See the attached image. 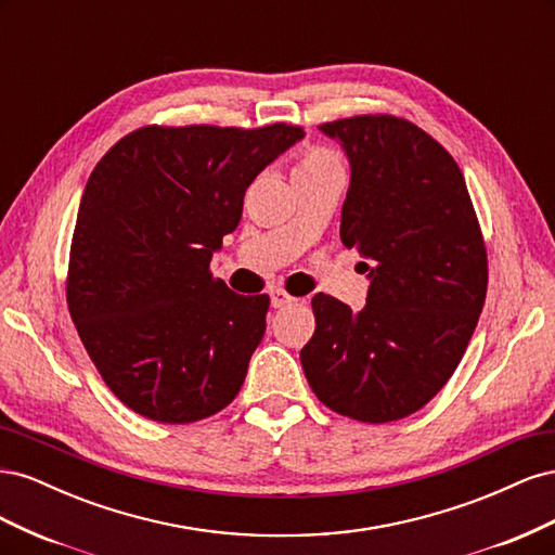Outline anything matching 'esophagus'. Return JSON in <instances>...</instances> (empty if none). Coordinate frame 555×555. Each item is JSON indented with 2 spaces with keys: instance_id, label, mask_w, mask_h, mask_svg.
<instances>
[{
  "instance_id": "34e87169",
  "label": "esophagus",
  "mask_w": 555,
  "mask_h": 555,
  "mask_svg": "<svg viewBox=\"0 0 555 555\" xmlns=\"http://www.w3.org/2000/svg\"><path fill=\"white\" fill-rule=\"evenodd\" d=\"M292 304H296V298L289 296L284 289H273V292H271V306H273V308H287V306H292Z\"/></svg>"
}]
</instances>
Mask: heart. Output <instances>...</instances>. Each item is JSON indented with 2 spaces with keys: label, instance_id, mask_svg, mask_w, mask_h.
I'll return each mask as SVG.
<instances>
[{
  "label": "heart",
  "instance_id": "1",
  "mask_svg": "<svg viewBox=\"0 0 555 555\" xmlns=\"http://www.w3.org/2000/svg\"><path fill=\"white\" fill-rule=\"evenodd\" d=\"M324 164H335V157L326 153V150H314V153H310L298 166H324Z\"/></svg>",
  "mask_w": 555,
  "mask_h": 555
}]
</instances>
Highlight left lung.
<instances>
[{"label":"left lung","mask_w":555,"mask_h":555,"mask_svg":"<svg viewBox=\"0 0 555 555\" xmlns=\"http://www.w3.org/2000/svg\"><path fill=\"white\" fill-rule=\"evenodd\" d=\"M319 131L347 155L340 238L371 284L359 312L312 298L300 363L333 412L396 422L442 389L473 338L489 284L481 231L459 164L416 125L359 115Z\"/></svg>","instance_id":"left-lung-1"}]
</instances>
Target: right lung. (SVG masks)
Returning <instances> with one entry per match:
<instances>
[{"mask_svg": "<svg viewBox=\"0 0 555 555\" xmlns=\"http://www.w3.org/2000/svg\"><path fill=\"white\" fill-rule=\"evenodd\" d=\"M306 137L292 125L143 127L94 166L76 217L66 300L82 345L129 410L192 424L236 398L268 296L212 280L243 196Z\"/></svg>", "mask_w": 555, "mask_h": 555, "instance_id": "add662e5", "label": "right lung"}]
</instances>
